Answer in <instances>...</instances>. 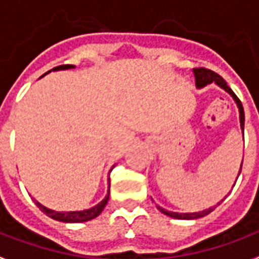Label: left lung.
I'll return each mask as SVG.
<instances>
[{
  "label": "left lung",
  "mask_w": 259,
  "mask_h": 259,
  "mask_svg": "<svg viewBox=\"0 0 259 259\" xmlns=\"http://www.w3.org/2000/svg\"><path fill=\"white\" fill-rule=\"evenodd\" d=\"M193 72H194L195 76V85L197 88H202V87L208 85V84H217L219 87H222L223 90L227 91L228 94L234 98V100L238 104V108H239V119H240V127H242V132H243V137H244V111H243V106H242V102L239 100V98L234 94V91L231 90L230 87L227 85L226 80L223 78L222 76H219L217 73L212 72V70H209V69L205 68H195L193 69ZM240 171H242V165H240ZM240 174V172H239ZM239 177V175H238ZM236 183V182H235ZM235 186V185H234ZM157 208L160 209L161 213H164L167 216L172 217V219H178V220H194V219H200V217H204L206 214L212 212L213 208H209L206 210H202V212H195V213H177V212H168V210H165V209L160 208V206H157Z\"/></svg>",
  "instance_id": "obj_1"
}]
</instances>
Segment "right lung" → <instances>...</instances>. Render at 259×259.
I'll return each instance as SVG.
<instances>
[{"label": "right lung", "instance_id": "add662e5", "mask_svg": "<svg viewBox=\"0 0 259 259\" xmlns=\"http://www.w3.org/2000/svg\"><path fill=\"white\" fill-rule=\"evenodd\" d=\"M74 68V65H59L57 68H54L53 70H64V69H72ZM51 70H49L47 73H50ZM108 197H110V187H108V193L106 195V198L103 201H100L98 205H95L94 208L85 209V210H78V212H55V210H51V209L43 206L42 204H39L37 201H35L36 206L43 213H46L47 216L54 219V220H58V222H64V223H84V222H90L95 217H98L102 210L104 209V206L107 205Z\"/></svg>", "mask_w": 259, "mask_h": 259}]
</instances>
